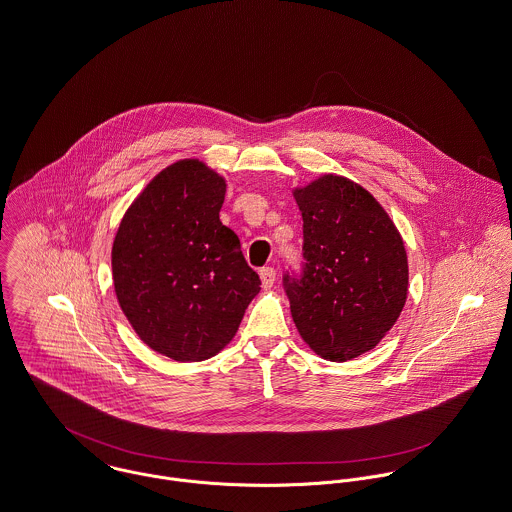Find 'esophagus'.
I'll return each mask as SVG.
<instances>
[{
  "label": "esophagus",
  "mask_w": 512,
  "mask_h": 512,
  "mask_svg": "<svg viewBox=\"0 0 512 512\" xmlns=\"http://www.w3.org/2000/svg\"><path fill=\"white\" fill-rule=\"evenodd\" d=\"M259 276H261L263 288H271V286L275 284L276 271L273 269V267H263V269L259 271Z\"/></svg>",
  "instance_id": "esophagus-1"
}]
</instances>
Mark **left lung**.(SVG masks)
<instances>
[{
  "instance_id": "1",
  "label": "left lung",
  "mask_w": 512,
  "mask_h": 512,
  "mask_svg": "<svg viewBox=\"0 0 512 512\" xmlns=\"http://www.w3.org/2000/svg\"><path fill=\"white\" fill-rule=\"evenodd\" d=\"M294 198L304 220V267L284 275L292 319L315 354L345 362L374 349L407 300V253L366 189L323 175Z\"/></svg>"
}]
</instances>
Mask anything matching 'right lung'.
Segmentation results:
<instances>
[{
    "label": "right lung",
    "mask_w": 512,
    "mask_h": 512,
    "mask_svg": "<svg viewBox=\"0 0 512 512\" xmlns=\"http://www.w3.org/2000/svg\"><path fill=\"white\" fill-rule=\"evenodd\" d=\"M226 181L198 159L158 173L126 210L113 243L118 304L138 337L177 362L220 353L259 275L220 222Z\"/></svg>",
    "instance_id": "1"
}]
</instances>
